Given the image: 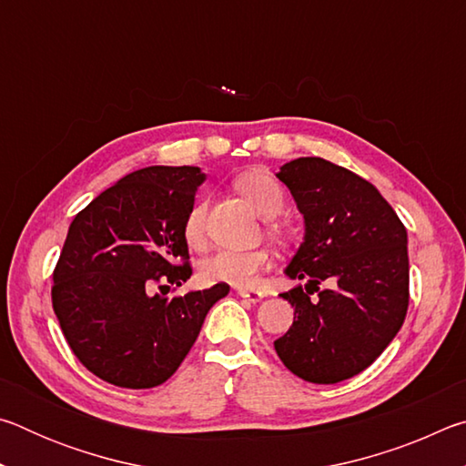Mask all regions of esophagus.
<instances>
[{
  "label": "esophagus",
  "instance_id": "1",
  "mask_svg": "<svg viewBox=\"0 0 466 466\" xmlns=\"http://www.w3.org/2000/svg\"><path fill=\"white\" fill-rule=\"evenodd\" d=\"M236 294H238L240 298H244V299H248V302H261L263 299V291H258V289H252V288H236Z\"/></svg>",
  "mask_w": 466,
  "mask_h": 466
}]
</instances>
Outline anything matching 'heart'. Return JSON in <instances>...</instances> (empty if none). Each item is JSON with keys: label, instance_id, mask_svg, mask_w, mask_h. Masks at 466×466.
Instances as JSON below:
<instances>
[{"label": "heart", "instance_id": "1", "mask_svg": "<svg viewBox=\"0 0 466 466\" xmlns=\"http://www.w3.org/2000/svg\"><path fill=\"white\" fill-rule=\"evenodd\" d=\"M236 188L263 218H278L288 205L286 188L273 177L265 172H247L236 178ZM205 216H208V199H197L183 224L185 240L191 247H201L205 238ZM279 228L271 226V234L279 236ZM267 252L263 248L255 250H234L222 248L214 255L205 257L199 267L201 278L208 283H232V286H250L257 273L265 269Z\"/></svg>", "mask_w": 466, "mask_h": 466}]
</instances>
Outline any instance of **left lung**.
<instances>
[{
	"label": "left lung",
	"instance_id": "obj_1",
	"mask_svg": "<svg viewBox=\"0 0 466 466\" xmlns=\"http://www.w3.org/2000/svg\"><path fill=\"white\" fill-rule=\"evenodd\" d=\"M278 178L306 226L286 273L309 283L281 294L294 322L275 351L306 382H341L374 364L403 327L407 230L372 183L322 157L283 164Z\"/></svg>",
	"mask_w": 466,
	"mask_h": 466
}]
</instances>
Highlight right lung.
I'll use <instances>...</instances> for the list:
<instances>
[{
  "label": "right lung",
  "mask_w": 466,
  "mask_h": 466,
  "mask_svg": "<svg viewBox=\"0 0 466 466\" xmlns=\"http://www.w3.org/2000/svg\"><path fill=\"white\" fill-rule=\"evenodd\" d=\"M205 180L197 167H147L74 218L53 271V310L74 356L100 380L152 389L177 372L230 286L167 298L191 278L185 218Z\"/></svg>",
  "instance_id": "add662e5"
}]
</instances>
